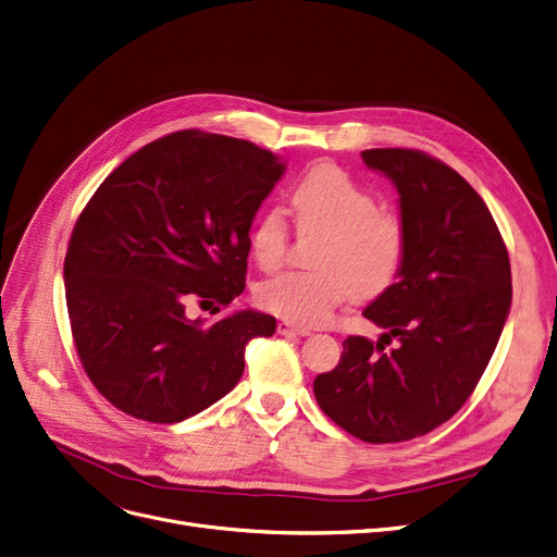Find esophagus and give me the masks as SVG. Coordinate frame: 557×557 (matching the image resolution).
<instances>
[{"instance_id":"obj_1","label":"esophagus","mask_w":557,"mask_h":557,"mask_svg":"<svg viewBox=\"0 0 557 557\" xmlns=\"http://www.w3.org/2000/svg\"><path fill=\"white\" fill-rule=\"evenodd\" d=\"M277 332L284 334V336H307V334H311L309 327H302V325H296V323H288V321H280V323H277Z\"/></svg>"}]
</instances>
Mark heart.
I'll list each match as a JSON object with an SVG mask.
<instances>
[{"instance_id":"1","label":"heart","mask_w":557,"mask_h":557,"mask_svg":"<svg viewBox=\"0 0 557 557\" xmlns=\"http://www.w3.org/2000/svg\"><path fill=\"white\" fill-rule=\"evenodd\" d=\"M300 234H323L311 271H286L257 286L261 309L296 325H321L350 294L373 300L396 284L407 236L392 213L334 165L321 163L298 182L292 196ZM252 255L265 271L284 261L288 230L280 209L265 211L252 230Z\"/></svg>"}]
</instances>
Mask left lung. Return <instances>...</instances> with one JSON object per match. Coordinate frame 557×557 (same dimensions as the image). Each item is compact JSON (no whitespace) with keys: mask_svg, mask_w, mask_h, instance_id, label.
<instances>
[{"mask_svg":"<svg viewBox=\"0 0 557 557\" xmlns=\"http://www.w3.org/2000/svg\"><path fill=\"white\" fill-rule=\"evenodd\" d=\"M361 159L398 190L407 257L396 284L364 309L384 327L380 342L348 336L313 396L352 437L396 444L446 423L473 394L510 313L512 273L487 205L450 165L405 148Z\"/></svg>","mask_w":557,"mask_h":557,"instance_id":"left-lung-1","label":"left lung"}]
</instances>
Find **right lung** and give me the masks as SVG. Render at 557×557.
<instances>
[{"label":"right lung","instance_id":"1","mask_svg":"<svg viewBox=\"0 0 557 557\" xmlns=\"http://www.w3.org/2000/svg\"><path fill=\"white\" fill-rule=\"evenodd\" d=\"M284 163L250 140L184 129L145 145L92 193L72 230L63 280L77 355L113 407L177 423L230 394L246 346L277 327L238 309L250 227Z\"/></svg>","mask_w":557,"mask_h":557}]
</instances>
